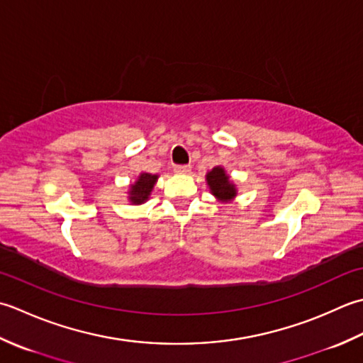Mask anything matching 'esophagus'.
Instances as JSON below:
<instances>
[{
    "mask_svg": "<svg viewBox=\"0 0 363 363\" xmlns=\"http://www.w3.org/2000/svg\"><path fill=\"white\" fill-rule=\"evenodd\" d=\"M174 171L177 174H189L191 172V166H175Z\"/></svg>",
    "mask_w": 363,
    "mask_h": 363,
    "instance_id": "obj_1",
    "label": "esophagus"
}]
</instances>
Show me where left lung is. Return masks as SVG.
I'll return each mask as SVG.
<instances>
[{
    "instance_id": "1",
    "label": "left lung",
    "mask_w": 363,
    "mask_h": 363,
    "mask_svg": "<svg viewBox=\"0 0 363 363\" xmlns=\"http://www.w3.org/2000/svg\"><path fill=\"white\" fill-rule=\"evenodd\" d=\"M205 180L206 184H208L210 192L220 203H230L238 196V189H236L235 182L230 179V175L227 174L223 166H216L206 172Z\"/></svg>"
}]
</instances>
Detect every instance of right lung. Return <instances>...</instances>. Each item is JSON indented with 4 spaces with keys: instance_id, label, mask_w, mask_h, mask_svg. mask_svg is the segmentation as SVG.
Here are the masks:
<instances>
[{
    "instance_id": "right-lung-1",
    "label": "right lung",
    "mask_w": 363,
    "mask_h": 363,
    "mask_svg": "<svg viewBox=\"0 0 363 363\" xmlns=\"http://www.w3.org/2000/svg\"><path fill=\"white\" fill-rule=\"evenodd\" d=\"M158 174H150V172H140L138 175L136 182H133L128 191L127 197L131 205H143L150 199V194L153 191V186L158 182Z\"/></svg>"
}]
</instances>
